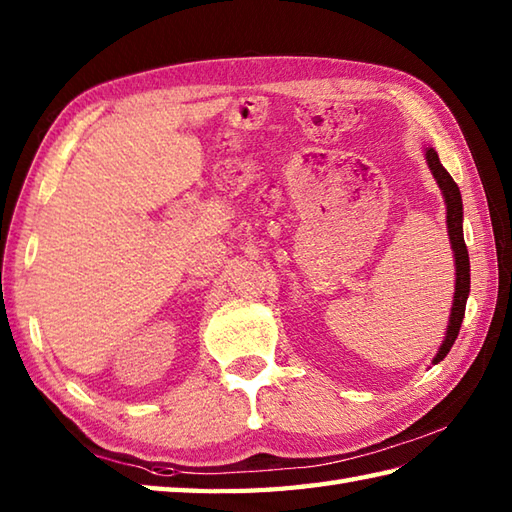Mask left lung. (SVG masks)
Instances as JSON below:
<instances>
[{
	"mask_svg": "<svg viewBox=\"0 0 512 512\" xmlns=\"http://www.w3.org/2000/svg\"><path fill=\"white\" fill-rule=\"evenodd\" d=\"M427 162L436 176L440 189L444 193V202H447V226H449V239L455 253V297H453V308H451V321L447 328V336H444V343L440 345L438 356L433 358V365L440 363L444 356L449 354L455 339H458L464 310H466V299H469L471 290V266H469V250L464 244V233H462V195L460 187L455 180L449 176V171L440 165V158L436 149H427Z\"/></svg>",
	"mask_w": 512,
	"mask_h": 512,
	"instance_id": "1",
	"label": "left lung"
}]
</instances>
